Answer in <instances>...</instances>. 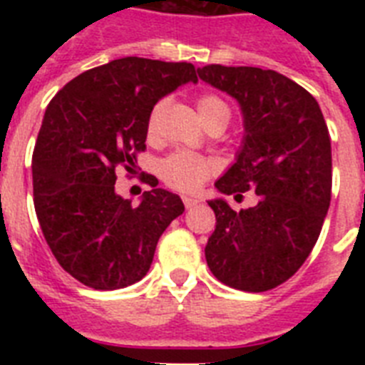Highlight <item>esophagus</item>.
<instances>
[{"label":"esophagus","mask_w":365,"mask_h":365,"mask_svg":"<svg viewBox=\"0 0 365 365\" xmlns=\"http://www.w3.org/2000/svg\"><path fill=\"white\" fill-rule=\"evenodd\" d=\"M182 202H185L186 208H193V206H197L201 201H199L197 197H190V195H182Z\"/></svg>","instance_id":"1"}]
</instances>
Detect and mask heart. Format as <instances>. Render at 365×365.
Instances as JSON below:
<instances>
[{
  "label": "heart",
  "mask_w": 365,
  "mask_h": 365,
  "mask_svg": "<svg viewBox=\"0 0 365 365\" xmlns=\"http://www.w3.org/2000/svg\"><path fill=\"white\" fill-rule=\"evenodd\" d=\"M160 108H163V104L155 106L150 115V120H148V133H150V137L157 135V130H159ZM197 111L205 124L214 117H217V115L230 113L227 104L214 95L199 96ZM159 173L168 186L180 190V192H195L210 177L212 166L201 155L193 153V151L179 150L173 151V153L168 155L166 159L160 160Z\"/></svg>",
  "instance_id": "heart-1"
}]
</instances>
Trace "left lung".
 <instances>
[{
    "label": "left lung",
    "mask_w": 365,
    "mask_h": 365,
    "mask_svg": "<svg viewBox=\"0 0 365 365\" xmlns=\"http://www.w3.org/2000/svg\"><path fill=\"white\" fill-rule=\"evenodd\" d=\"M197 74L237 100L243 115L241 148L215 188L259 195L241 212L222 197L208 201L215 230L206 263L232 289L269 291L303 265L322 232L333 186L327 124L314 96L276 71L206 66Z\"/></svg>",
    "instance_id": "1"
}]
</instances>
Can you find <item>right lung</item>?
Wrapping results in <instances>:
<instances>
[{
  "label": "right lung",
  "mask_w": 365,
  "mask_h": 365,
  "mask_svg": "<svg viewBox=\"0 0 365 365\" xmlns=\"http://www.w3.org/2000/svg\"><path fill=\"white\" fill-rule=\"evenodd\" d=\"M188 82H197L192 63L128 56L78 74L45 109L32 155L34 208L51 252L83 285L140 282L163 232L185 212L159 182L131 206L115 190V170L135 166L153 106Z\"/></svg>",
  "instance_id": "1"
}]
</instances>
